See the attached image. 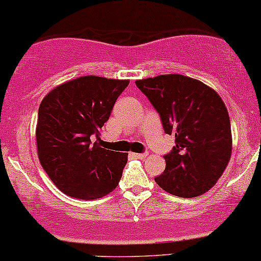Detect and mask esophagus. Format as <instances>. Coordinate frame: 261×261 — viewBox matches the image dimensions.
Returning <instances> with one entry per match:
<instances>
[{"mask_svg": "<svg viewBox=\"0 0 261 261\" xmlns=\"http://www.w3.org/2000/svg\"><path fill=\"white\" fill-rule=\"evenodd\" d=\"M133 156L137 159H146L148 154H147V153H133Z\"/></svg>", "mask_w": 261, "mask_h": 261, "instance_id": "34e87169", "label": "esophagus"}]
</instances>
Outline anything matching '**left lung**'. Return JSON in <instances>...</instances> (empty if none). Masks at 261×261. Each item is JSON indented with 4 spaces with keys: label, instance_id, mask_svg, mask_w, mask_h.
I'll list each match as a JSON object with an SVG mask.
<instances>
[{
    "label": "left lung",
    "instance_id": "1",
    "mask_svg": "<svg viewBox=\"0 0 261 261\" xmlns=\"http://www.w3.org/2000/svg\"><path fill=\"white\" fill-rule=\"evenodd\" d=\"M162 118L175 147L154 180L181 198L202 196L216 184L230 162L232 134L224 100L202 81L178 74L136 80Z\"/></svg>",
    "mask_w": 261,
    "mask_h": 261
}]
</instances>
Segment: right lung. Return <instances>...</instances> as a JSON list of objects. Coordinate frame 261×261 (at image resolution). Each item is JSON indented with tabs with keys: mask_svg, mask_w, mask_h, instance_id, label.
<instances>
[{
	"mask_svg": "<svg viewBox=\"0 0 261 261\" xmlns=\"http://www.w3.org/2000/svg\"><path fill=\"white\" fill-rule=\"evenodd\" d=\"M130 80L86 75L43 97L37 114V155L53 184L69 197L92 200L118 186L127 153L102 148L98 137Z\"/></svg>",
	"mask_w": 261,
	"mask_h": 261,
	"instance_id": "1",
	"label": "right lung"
}]
</instances>
